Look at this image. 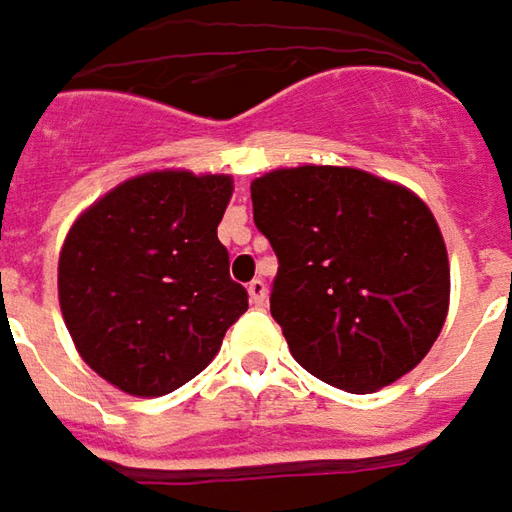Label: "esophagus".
<instances>
[{
    "label": "esophagus",
    "instance_id": "esophagus-1",
    "mask_svg": "<svg viewBox=\"0 0 512 512\" xmlns=\"http://www.w3.org/2000/svg\"><path fill=\"white\" fill-rule=\"evenodd\" d=\"M246 291H249V300H252L255 308H263V305H266V283H263V280H252Z\"/></svg>",
    "mask_w": 512,
    "mask_h": 512
}]
</instances>
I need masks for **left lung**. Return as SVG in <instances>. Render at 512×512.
<instances>
[{
	"instance_id": "obj_1",
	"label": "left lung",
	"mask_w": 512,
	"mask_h": 512,
	"mask_svg": "<svg viewBox=\"0 0 512 512\" xmlns=\"http://www.w3.org/2000/svg\"><path fill=\"white\" fill-rule=\"evenodd\" d=\"M252 207L280 260L271 316L297 364L353 395L415 370L451 297L426 201L367 170L300 165L255 179Z\"/></svg>"
}]
</instances>
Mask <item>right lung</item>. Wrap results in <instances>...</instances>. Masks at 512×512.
I'll return each instance as SVG.
<instances>
[{"instance_id": "1", "label": "right lung", "mask_w": 512, "mask_h": 512, "mask_svg": "<svg viewBox=\"0 0 512 512\" xmlns=\"http://www.w3.org/2000/svg\"><path fill=\"white\" fill-rule=\"evenodd\" d=\"M232 190L224 173L148 170L111 187L66 232V330L83 361L125 395L159 398L196 378L249 308L218 241Z\"/></svg>"}]
</instances>
